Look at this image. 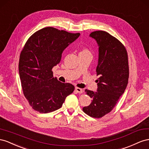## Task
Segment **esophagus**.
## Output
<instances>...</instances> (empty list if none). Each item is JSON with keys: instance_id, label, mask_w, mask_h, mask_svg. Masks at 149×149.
<instances>
[{"instance_id": "obj_1", "label": "esophagus", "mask_w": 149, "mask_h": 149, "mask_svg": "<svg viewBox=\"0 0 149 149\" xmlns=\"http://www.w3.org/2000/svg\"><path fill=\"white\" fill-rule=\"evenodd\" d=\"M75 90L76 92H77L79 93H82L83 92V90H82V89L80 88H79V87H75Z\"/></svg>"}]
</instances>
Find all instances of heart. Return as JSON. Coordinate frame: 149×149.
<instances>
[{
	"label": "heart",
	"mask_w": 149,
	"mask_h": 149,
	"mask_svg": "<svg viewBox=\"0 0 149 149\" xmlns=\"http://www.w3.org/2000/svg\"><path fill=\"white\" fill-rule=\"evenodd\" d=\"M80 54H91L89 50L86 48H82L81 51H80Z\"/></svg>",
	"instance_id": "b5f03b06"
}]
</instances>
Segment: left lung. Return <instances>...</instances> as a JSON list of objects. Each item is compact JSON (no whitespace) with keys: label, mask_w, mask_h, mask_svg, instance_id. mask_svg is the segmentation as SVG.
Wrapping results in <instances>:
<instances>
[{"label":"left lung","mask_w":149,"mask_h":149,"mask_svg":"<svg viewBox=\"0 0 149 149\" xmlns=\"http://www.w3.org/2000/svg\"><path fill=\"white\" fill-rule=\"evenodd\" d=\"M90 37L99 47L96 72L99 78L96 80L97 92L85 91L92 101L83 111L92 117L101 118L112 111L124 93L129 75L128 55L124 45L107 32H93Z\"/></svg>","instance_id":"1"}]
</instances>
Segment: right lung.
Segmentation results:
<instances>
[{
  "label": "right lung",
  "mask_w": 149,
  "mask_h": 149,
  "mask_svg": "<svg viewBox=\"0 0 149 149\" xmlns=\"http://www.w3.org/2000/svg\"><path fill=\"white\" fill-rule=\"evenodd\" d=\"M48 27L29 38L20 55L19 72L22 91L33 109L49 113L60 109L74 86L54 78L52 68L63 51L80 36Z\"/></svg>",
  "instance_id": "right-lung-1"
}]
</instances>
